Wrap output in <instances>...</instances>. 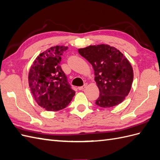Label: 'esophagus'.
I'll return each mask as SVG.
<instances>
[{
	"instance_id": "esophagus-1",
	"label": "esophagus",
	"mask_w": 160,
	"mask_h": 160,
	"mask_svg": "<svg viewBox=\"0 0 160 160\" xmlns=\"http://www.w3.org/2000/svg\"><path fill=\"white\" fill-rule=\"evenodd\" d=\"M88 86V83H85L83 86H81V87H79V90H83V89L86 88Z\"/></svg>"
}]
</instances>
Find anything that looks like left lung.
I'll list each match as a JSON object with an SVG mask.
<instances>
[{"mask_svg":"<svg viewBox=\"0 0 160 160\" xmlns=\"http://www.w3.org/2000/svg\"><path fill=\"white\" fill-rule=\"evenodd\" d=\"M94 70V80L100 96L96 104L102 108L118 105L129 93L134 72L123 54L114 47L101 44L78 49Z\"/></svg>","mask_w":160,"mask_h":160,"instance_id":"left-lung-1","label":"left lung"}]
</instances>
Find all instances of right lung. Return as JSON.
I'll return each instance as SVG.
<instances>
[{"mask_svg": "<svg viewBox=\"0 0 160 160\" xmlns=\"http://www.w3.org/2000/svg\"><path fill=\"white\" fill-rule=\"evenodd\" d=\"M68 47H52L40 53L31 66L28 83L35 101L49 111L67 107L75 92L70 86L60 66L62 56Z\"/></svg>", "mask_w": 160, "mask_h": 160, "instance_id": "right-lung-1", "label": "right lung"}]
</instances>
